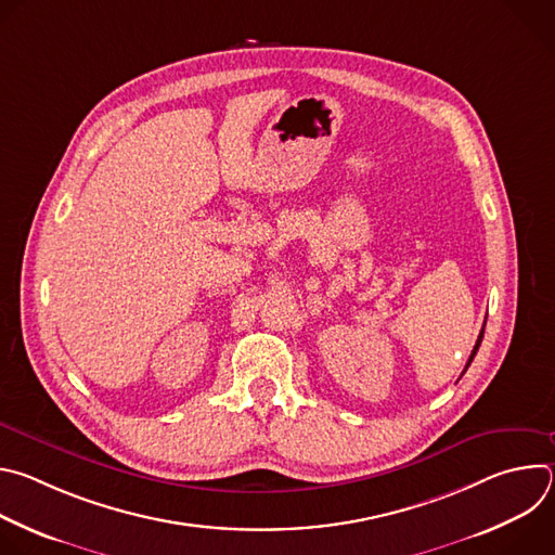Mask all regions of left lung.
<instances>
[{
  "label": "left lung",
  "mask_w": 555,
  "mask_h": 555,
  "mask_svg": "<svg viewBox=\"0 0 555 555\" xmlns=\"http://www.w3.org/2000/svg\"><path fill=\"white\" fill-rule=\"evenodd\" d=\"M481 340H483V330H481V334H479V338H477V345H474V349H472V356H469V360H467V364H465V369H463V373L467 371V366L472 364V360H474V356H477V351H479V347H481Z\"/></svg>",
  "instance_id": "1"
}]
</instances>
